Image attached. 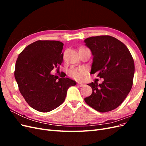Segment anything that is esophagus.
Listing matches in <instances>:
<instances>
[{
  "label": "esophagus",
  "mask_w": 146,
  "mask_h": 146,
  "mask_svg": "<svg viewBox=\"0 0 146 146\" xmlns=\"http://www.w3.org/2000/svg\"><path fill=\"white\" fill-rule=\"evenodd\" d=\"M77 85L79 86L82 87V86H84V84L82 83H80V82H78V83H77Z\"/></svg>",
  "instance_id": "1"
}]
</instances>
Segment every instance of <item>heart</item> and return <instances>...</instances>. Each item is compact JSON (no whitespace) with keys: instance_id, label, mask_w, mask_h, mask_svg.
<instances>
[{"instance_id":"b5f03b06","label":"heart","mask_w":146,"mask_h":146,"mask_svg":"<svg viewBox=\"0 0 146 146\" xmlns=\"http://www.w3.org/2000/svg\"><path fill=\"white\" fill-rule=\"evenodd\" d=\"M87 69L83 66L77 68H72L68 70V75L77 80H82L87 74Z\"/></svg>"}]
</instances>
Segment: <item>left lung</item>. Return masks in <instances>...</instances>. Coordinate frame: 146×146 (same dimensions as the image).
Listing matches in <instances>:
<instances>
[{
  "mask_svg": "<svg viewBox=\"0 0 146 146\" xmlns=\"http://www.w3.org/2000/svg\"><path fill=\"white\" fill-rule=\"evenodd\" d=\"M93 55L91 74L104 78L101 84L92 82L90 96L85 98L91 107L101 113L118 107L129 93L135 73V64L129 50L117 39L108 35L85 39Z\"/></svg>",
  "mask_w": 146,
  "mask_h": 146,
  "instance_id": "left-lung-1",
  "label": "left lung"
}]
</instances>
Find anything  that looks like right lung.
<instances>
[{
	"instance_id": "obj_1",
	"label": "right lung",
	"mask_w": 146,
	"mask_h": 146,
	"mask_svg": "<svg viewBox=\"0 0 146 146\" xmlns=\"http://www.w3.org/2000/svg\"><path fill=\"white\" fill-rule=\"evenodd\" d=\"M63 43L39 40L26 47L16 62L15 77L27 103L40 112H48L63 103L68 89L76 82L50 74L63 62Z\"/></svg>"
}]
</instances>
